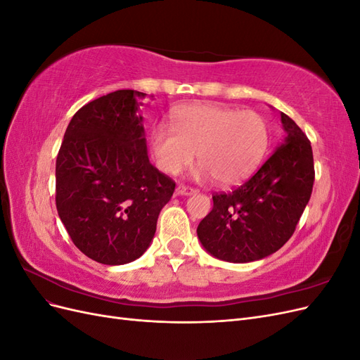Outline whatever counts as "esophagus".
Segmentation results:
<instances>
[{
    "label": "esophagus",
    "mask_w": 360,
    "mask_h": 360,
    "mask_svg": "<svg viewBox=\"0 0 360 360\" xmlns=\"http://www.w3.org/2000/svg\"><path fill=\"white\" fill-rule=\"evenodd\" d=\"M176 192H177V195H192L195 192V189L191 186H186V184H179Z\"/></svg>",
    "instance_id": "1"
}]
</instances>
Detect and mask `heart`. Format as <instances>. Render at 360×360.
Returning a JSON list of instances; mask_svg holds the SVG:
<instances>
[{
    "mask_svg": "<svg viewBox=\"0 0 360 360\" xmlns=\"http://www.w3.org/2000/svg\"><path fill=\"white\" fill-rule=\"evenodd\" d=\"M171 120L172 127L160 124L150 138L158 168L171 176L189 167L198 151L201 176L230 188L252 176L264 159L269 124L255 111L193 103L179 108Z\"/></svg>",
    "mask_w": 360,
    "mask_h": 360,
    "instance_id": "obj_1",
    "label": "heart"
}]
</instances>
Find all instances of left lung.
Returning <instances> with one entry per match:
<instances>
[{"mask_svg":"<svg viewBox=\"0 0 360 360\" xmlns=\"http://www.w3.org/2000/svg\"><path fill=\"white\" fill-rule=\"evenodd\" d=\"M287 138L243 184L213 193V209L200 222L202 246L216 258L249 263L276 252L296 231L314 186L311 141L281 112Z\"/></svg>","mask_w":360,"mask_h":360,"instance_id":"8db88e82","label":"left lung"}]
</instances>
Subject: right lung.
<instances>
[{
	"mask_svg": "<svg viewBox=\"0 0 360 360\" xmlns=\"http://www.w3.org/2000/svg\"><path fill=\"white\" fill-rule=\"evenodd\" d=\"M146 93L117 90L76 111L56 163V204L73 245L108 266L146 252L176 181L147 156Z\"/></svg>",
	"mask_w": 360,
	"mask_h": 360,
	"instance_id": "obj_1",
	"label": "right lung"
}]
</instances>
